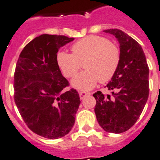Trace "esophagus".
Listing matches in <instances>:
<instances>
[{
    "label": "esophagus",
    "instance_id": "34e87169",
    "mask_svg": "<svg viewBox=\"0 0 160 160\" xmlns=\"http://www.w3.org/2000/svg\"><path fill=\"white\" fill-rule=\"evenodd\" d=\"M79 94H80V99H83L86 96H88L90 95V92H79Z\"/></svg>",
    "mask_w": 160,
    "mask_h": 160
}]
</instances>
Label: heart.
<instances>
[{
    "label": "heart",
    "instance_id": "1",
    "mask_svg": "<svg viewBox=\"0 0 160 160\" xmlns=\"http://www.w3.org/2000/svg\"><path fill=\"white\" fill-rule=\"evenodd\" d=\"M72 53L59 52L57 64L68 78L73 77L83 66L85 69L72 80L80 90H89L98 81L104 83L112 79L120 63V50L108 39L100 36L83 37L72 46Z\"/></svg>",
    "mask_w": 160,
    "mask_h": 160
}]
</instances>
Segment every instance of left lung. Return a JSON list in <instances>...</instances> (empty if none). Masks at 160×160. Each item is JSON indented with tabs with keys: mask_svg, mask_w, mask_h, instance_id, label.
<instances>
[{
	"mask_svg": "<svg viewBox=\"0 0 160 160\" xmlns=\"http://www.w3.org/2000/svg\"><path fill=\"white\" fill-rule=\"evenodd\" d=\"M103 32L114 35L119 43L120 63L106 87L112 91L93 94L95 113L102 128L111 133H122L133 126L143 112L149 96V68L140 44L121 30Z\"/></svg>",
	"mask_w": 160,
	"mask_h": 160,
	"instance_id": "8db88e82",
	"label": "left lung"
}]
</instances>
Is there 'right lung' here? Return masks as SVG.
I'll list each match as a JSON object with an SVG mask.
<instances>
[{"label": "right lung", "mask_w": 160, "mask_h": 160, "mask_svg": "<svg viewBox=\"0 0 160 160\" xmlns=\"http://www.w3.org/2000/svg\"><path fill=\"white\" fill-rule=\"evenodd\" d=\"M74 38L43 34L21 51L14 72V100L28 128L39 136L58 139L75 123L80 103L76 89L61 74L57 56Z\"/></svg>", "instance_id": "obj_1"}]
</instances>
